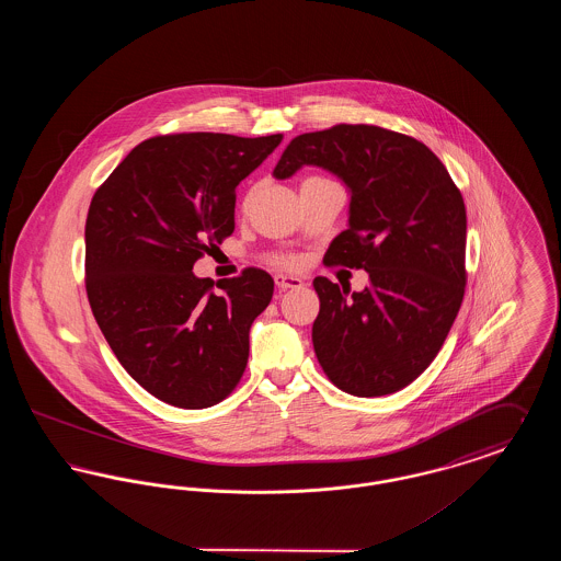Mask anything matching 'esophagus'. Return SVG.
<instances>
[{"instance_id":"esophagus-1","label":"esophagus","mask_w":561,"mask_h":561,"mask_svg":"<svg viewBox=\"0 0 561 561\" xmlns=\"http://www.w3.org/2000/svg\"><path fill=\"white\" fill-rule=\"evenodd\" d=\"M275 286L284 293V290H294V288H302V279L293 277V275H275Z\"/></svg>"}]
</instances>
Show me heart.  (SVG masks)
I'll use <instances>...</instances> for the list:
<instances>
[{
  "instance_id": "1",
  "label": "heart",
  "mask_w": 561,
  "mask_h": 561,
  "mask_svg": "<svg viewBox=\"0 0 561 561\" xmlns=\"http://www.w3.org/2000/svg\"><path fill=\"white\" fill-rule=\"evenodd\" d=\"M309 179H323V176H309ZM305 181H307V179H305ZM275 263L282 265V267H293L294 263H296V259H293V256H277Z\"/></svg>"
}]
</instances>
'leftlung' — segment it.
<instances>
[{
	"label": "left lung",
	"mask_w": 561,
	"mask_h": 561,
	"mask_svg": "<svg viewBox=\"0 0 561 561\" xmlns=\"http://www.w3.org/2000/svg\"><path fill=\"white\" fill-rule=\"evenodd\" d=\"M305 163L334 172L351 188L348 229L330 243L323 263L370 275L364 293L313 279L321 370L357 398L396 393L427 370L465 296L460 188L427 145L368 124L296 136L273 174L288 179Z\"/></svg>",
	"instance_id": "obj_1"
}]
</instances>
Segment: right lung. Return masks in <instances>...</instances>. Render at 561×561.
<instances>
[{"mask_svg": "<svg viewBox=\"0 0 561 561\" xmlns=\"http://www.w3.org/2000/svg\"><path fill=\"white\" fill-rule=\"evenodd\" d=\"M282 134H163L134 147L85 218V293L108 347L153 398L199 410L231 396L250 325L271 302L267 271L216 284L193 265L236 229V187Z\"/></svg>", "mask_w": 561, "mask_h": 561, "instance_id": "obj_1", "label": "right lung"}]
</instances>
